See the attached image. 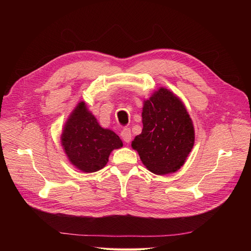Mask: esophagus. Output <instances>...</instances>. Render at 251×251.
<instances>
[{
    "label": "esophagus",
    "instance_id": "esophagus-1",
    "mask_svg": "<svg viewBox=\"0 0 251 251\" xmlns=\"http://www.w3.org/2000/svg\"><path fill=\"white\" fill-rule=\"evenodd\" d=\"M122 139L124 140L126 143H129L131 141V131L129 128H124L121 131Z\"/></svg>",
    "mask_w": 251,
    "mask_h": 251
}]
</instances>
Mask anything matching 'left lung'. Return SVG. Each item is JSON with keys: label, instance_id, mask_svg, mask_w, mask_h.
<instances>
[{"label": "left lung", "instance_id": "1", "mask_svg": "<svg viewBox=\"0 0 251 251\" xmlns=\"http://www.w3.org/2000/svg\"><path fill=\"white\" fill-rule=\"evenodd\" d=\"M143 128L131 147L143 165L155 175L177 172L194 146V127L184 104L170 90L161 87L142 109Z\"/></svg>", "mask_w": 251, "mask_h": 251}]
</instances>
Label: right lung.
I'll list each match as a JSON object with an SVG mask.
<instances>
[{"label":"right lung","mask_w":251,"mask_h":251,"mask_svg":"<svg viewBox=\"0 0 251 251\" xmlns=\"http://www.w3.org/2000/svg\"><path fill=\"white\" fill-rule=\"evenodd\" d=\"M61 145L72 165L84 173H95L105 166L110 153L123 142L114 131L102 128L81 101L63 127Z\"/></svg>","instance_id":"add662e5"}]
</instances>
